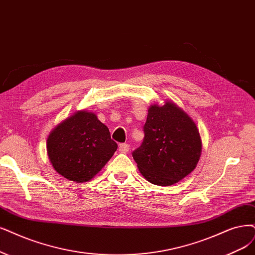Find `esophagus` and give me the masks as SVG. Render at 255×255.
Here are the masks:
<instances>
[{
  "instance_id": "esophagus-1",
  "label": "esophagus",
  "mask_w": 255,
  "mask_h": 255,
  "mask_svg": "<svg viewBox=\"0 0 255 255\" xmlns=\"http://www.w3.org/2000/svg\"><path fill=\"white\" fill-rule=\"evenodd\" d=\"M119 150L122 153H126L129 151V145L128 144H121L119 146Z\"/></svg>"
}]
</instances>
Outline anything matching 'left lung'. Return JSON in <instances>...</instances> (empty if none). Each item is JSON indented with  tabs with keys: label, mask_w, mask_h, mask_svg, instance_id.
<instances>
[{
	"label": "left lung",
	"mask_w": 255,
	"mask_h": 255,
	"mask_svg": "<svg viewBox=\"0 0 255 255\" xmlns=\"http://www.w3.org/2000/svg\"><path fill=\"white\" fill-rule=\"evenodd\" d=\"M144 133L132 156L148 182L171 186L194 170L202 152L201 135L194 121L174 102L149 107Z\"/></svg>",
	"instance_id": "1"
}]
</instances>
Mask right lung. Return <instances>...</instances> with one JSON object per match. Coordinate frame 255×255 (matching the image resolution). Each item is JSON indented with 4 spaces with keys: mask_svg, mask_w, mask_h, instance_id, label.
<instances>
[{
    "mask_svg": "<svg viewBox=\"0 0 255 255\" xmlns=\"http://www.w3.org/2000/svg\"><path fill=\"white\" fill-rule=\"evenodd\" d=\"M47 154L54 170L75 183H84L99 173L115 154L118 144L96 113L79 110L51 130Z\"/></svg>",
    "mask_w": 255,
    "mask_h": 255,
    "instance_id": "add662e5",
    "label": "right lung"
}]
</instances>
